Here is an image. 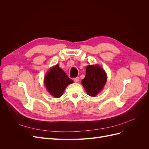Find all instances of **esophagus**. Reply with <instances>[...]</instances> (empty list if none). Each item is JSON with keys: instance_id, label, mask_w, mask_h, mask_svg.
<instances>
[{"instance_id": "obj_1", "label": "esophagus", "mask_w": 149, "mask_h": 149, "mask_svg": "<svg viewBox=\"0 0 149 149\" xmlns=\"http://www.w3.org/2000/svg\"><path fill=\"white\" fill-rule=\"evenodd\" d=\"M73 79H74V82L77 83V82H78V81H79V77H76V78H74Z\"/></svg>"}]
</instances>
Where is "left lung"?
<instances>
[{
    "label": "left lung",
    "mask_w": 149,
    "mask_h": 149,
    "mask_svg": "<svg viewBox=\"0 0 149 149\" xmlns=\"http://www.w3.org/2000/svg\"><path fill=\"white\" fill-rule=\"evenodd\" d=\"M107 81L106 72L98 65H89L82 84L90 96H95L103 88Z\"/></svg>",
    "instance_id": "1"
}]
</instances>
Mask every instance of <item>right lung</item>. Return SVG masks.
<instances>
[{"mask_svg": "<svg viewBox=\"0 0 149 149\" xmlns=\"http://www.w3.org/2000/svg\"><path fill=\"white\" fill-rule=\"evenodd\" d=\"M73 83L56 65L49 70L45 78V85L49 94L55 97H60L68 85Z\"/></svg>", "mask_w": 149, "mask_h": 149, "instance_id": "obj_1", "label": "right lung"}]
</instances>
